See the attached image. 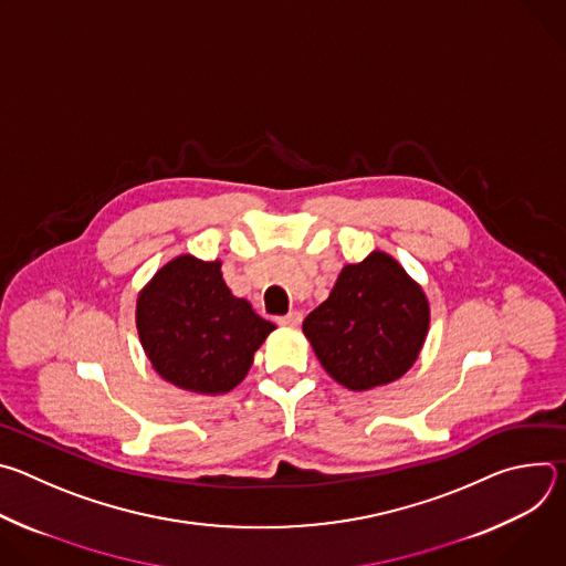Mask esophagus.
I'll list each match as a JSON object with an SVG mask.
<instances>
[{
	"label": "esophagus",
	"mask_w": 566,
	"mask_h": 566,
	"mask_svg": "<svg viewBox=\"0 0 566 566\" xmlns=\"http://www.w3.org/2000/svg\"><path fill=\"white\" fill-rule=\"evenodd\" d=\"M300 322H302V313L300 311H291V313L277 317V325H282V327H297Z\"/></svg>",
	"instance_id": "esophagus-1"
}]
</instances>
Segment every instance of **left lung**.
Listing matches in <instances>:
<instances>
[{
  "label": "left lung",
  "instance_id": "obj_1",
  "mask_svg": "<svg viewBox=\"0 0 566 566\" xmlns=\"http://www.w3.org/2000/svg\"><path fill=\"white\" fill-rule=\"evenodd\" d=\"M430 306L423 289L387 253L347 264L302 332L319 365L347 389L363 391L406 374L423 347Z\"/></svg>",
  "mask_w": 566,
  "mask_h": 566
}]
</instances>
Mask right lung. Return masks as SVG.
Masks as SVG:
<instances>
[{
    "instance_id": "1",
    "label": "right lung",
    "mask_w": 566,
    "mask_h": 566,
    "mask_svg": "<svg viewBox=\"0 0 566 566\" xmlns=\"http://www.w3.org/2000/svg\"><path fill=\"white\" fill-rule=\"evenodd\" d=\"M136 327L158 376L197 394H223L244 380L275 329L230 293L219 260L192 255L168 262L140 291Z\"/></svg>"
}]
</instances>
